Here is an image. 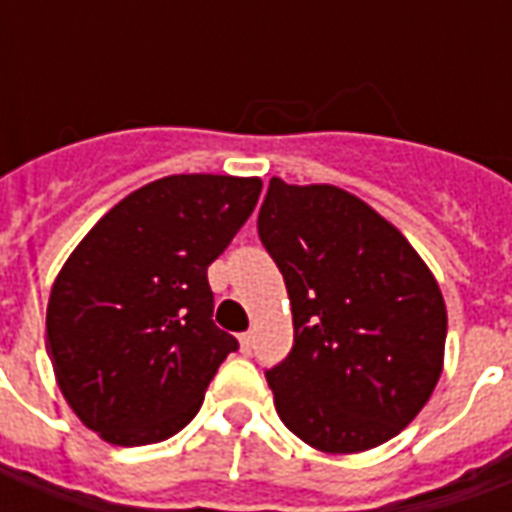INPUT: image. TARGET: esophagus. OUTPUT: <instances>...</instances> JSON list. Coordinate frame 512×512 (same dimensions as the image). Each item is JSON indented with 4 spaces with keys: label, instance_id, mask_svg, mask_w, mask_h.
I'll return each instance as SVG.
<instances>
[{
    "label": "esophagus",
    "instance_id": "obj_1",
    "mask_svg": "<svg viewBox=\"0 0 512 512\" xmlns=\"http://www.w3.org/2000/svg\"><path fill=\"white\" fill-rule=\"evenodd\" d=\"M252 340H255L252 332H244L241 337H238V343H241V351H244V354H252Z\"/></svg>",
    "mask_w": 512,
    "mask_h": 512
}]
</instances>
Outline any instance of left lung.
Wrapping results in <instances>:
<instances>
[{
    "instance_id": "1",
    "label": "left lung",
    "mask_w": 512,
    "mask_h": 512,
    "mask_svg": "<svg viewBox=\"0 0 512 512\" xmlns=\"http://www.w3.org/2000/svg\"><path fill=\"white\" fill-rule=\"evenodd\" d=\"M257 233L293 310V348L266 373L279 419L332 455L397 436L444 365L447 307L425 260L395 224L329 183L271 178Z\"/></svg>"
}]
</instances>
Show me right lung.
Listing matches in <instances>:
<instances>
[{"label":"right lung","instance_id":"obj_1","mask_svg":"<svg viewBox=\"0 0 512 512\" xmlns=\"http://www.w3.org/2000/svg\"><path fill=\"white\" fill-rule=\"evenodd\" d=\"M260 178L169 175L128 194L54 279L46 348L60 392L109 444L189 425L233 334L213 323L208 266L252 216Z\"/></svg>","mask_w":512,"mask_h":512}]
</instances>
